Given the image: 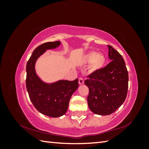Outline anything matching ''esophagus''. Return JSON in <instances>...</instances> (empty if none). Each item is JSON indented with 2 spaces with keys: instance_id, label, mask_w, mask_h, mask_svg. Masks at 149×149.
Wrapping results in <instances>:
<instances>
[{
  "instance_id": "34e87169",
  "label": "esophagus",
  "mask_w": 149,
  "mask_h": 149,
  "mask_svg": "<svg viewBox=\"0 0 149 149\" xmlns=\"http://www.w3.org/2000/svg\"><path fill=\"white\" fill-rule=\"evenodd\" d=\"M84 84V78L79 77V85H83Z\"/></svg>"
}]
</instances>
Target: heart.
<instances>
[{
	"label": "heart",
	"mask_w": 149,
	"mask_h": 149,
	"mask_svg": "<svg viewBox=\"0 0 149 149\" xmlns=\"http://www.w3.org/2000/svg\"><path fill=\"white\" fill-rule=\"evenodd\" d=\"M85 61L91 62V68L93 70H98L104 65L105 58L101 54H97L95 52H90L85 56Z\"/></svg>",
	"instance_id": "heart-1"
}]
</instances>
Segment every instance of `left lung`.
I'll return each instance as SVG.
<instances>
[{"label": "left lung", "instance_id": "obj_1", "mask_svg": "<svg viewBox=\"0 0 149 149\" xmlns=\"http://www.w3.org/2000/svg\"><path fill=\"white\" fill-rule=\"evenodd\" d=\"M108 57L112 60L105 67L87 76L85 84L89 87L88 106L96 114H112L125 101L128 89V72L123 57L110 45Z\"/></svg>", "mask_w": 149, "mask_h": 149}]
</instances>
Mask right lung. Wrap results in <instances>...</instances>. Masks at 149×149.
Masks as SVG:
<instances>
[{"label":"right lung","mask_w":149,"mask_h":149,"mask_svg":"<svg viewBox=\"0 0 149 149\" xmlns=\"http://www.w3.org/2000/svg\"><path fill=\"white\" fill-rule=\"evenodd\" d=\"M60 41L47 42L39 45L33 52L26 65V88L35 108L41 114L52 118L64 115L68 110L70 99L79 86L78 79L60 80L52 84L42 82L35 70L37 59L47 49H54Z\"/></svg>","instance_id":"obj_1"}]
</instances>
